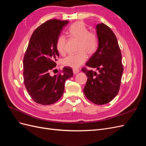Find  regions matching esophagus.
I'll use <instances>...</instances> for the list:
<instances>
[{
	"instance_id": "obj_1",
	"label": "esophagus",
	"mask_w": 146,
	"mask_h": 146,
	"mask_svg": "<svg viewBox=\"0 0 146 146\" xmlns=\"http://www.w3.org/2000/svg\"><path fill=\"white\" fill-rule=\"evenodd\" d=\"M80 70L79 69H73V72L74 74H77L78 72H80Z\"/></svg>"
}]
</instances>
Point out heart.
<instances>
[{"label":"heart","mask_w":146,"mask_h":146,"mask_svg":"<svg viewBox=\"0 0 146 146\" xmlns=\"http://www.w3.org/2000/svg\"><path fill=\"white\" fill-rule=\"evenodd\" d=\"M70 37L78 40L76 54H70L63 60V64L74 69L80 67L87 60V54L92 55L96 52L99 46V39L97 34L89 31L88 27L82 21H77L70 25L68 29ZM66 39L63 35L57 38L56 47L61 55L66 54Z\"/></svg>","instance_id":"b5f03b06"}]
</instances>
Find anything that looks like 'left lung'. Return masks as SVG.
<instances>
[{
    "instance_id": "8db88e82",
    "label": "left lung",
    "mask_w": 146,
    "mask_h": 146,
    "mask_svg": "<svg viewBox=\"0 0 146 146\" xmlns=\"http://www.w3.org/2000/svg\"><path fill=\"white\" fill-rule=\"evenodd\" d=\"M96 29L99 47L86 65L97 69L98 73L86 67L82 69L88 77L83 92L92 103L104 105L118 94L123 67L121 51L112 30L104 23L97 25Z\"/></svg>"
}]
</instances>
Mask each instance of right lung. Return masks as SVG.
Wrapping results in <instances>:
<instances>
[{"label": "right lung", "mask_w": 146, "mask_h": 146, "mask_svg": "<svg viewBox=\"0 0 146 146\" xmlns=\"http://www.w3.org/2000/svg\"><path fill=\"white\" fill-rule=\"evenodd\" d=\"M68 23L48 20L35 30L30 39L24 56V83L31 98L37 104L48 105L58 101L63 94L66 80L73 76L69 67H64L54 77L49 74L59 58L57 38Z\"/></svg>", "instance_id": "add662e5"}]
</instances>
